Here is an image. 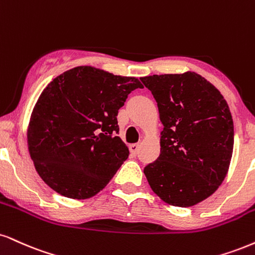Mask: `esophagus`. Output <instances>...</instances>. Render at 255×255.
<instances>
[{
  "instance_id": "obj_1",
  "label": "esophagus",
  "mask_w": 255,
  "mask_h": 255,
  "mask_svg": "<svg viewBox=\"0 0 255 255\" xmlns=\"http://www.w3.org/2000/svg\"><path fill=\"white\" fill-rule=\"evenodd\" d=\"M139 149H140L139 145H130L129 146V151L133 155H136L137 153H139Z\"/></svg>"
}]
</instances>
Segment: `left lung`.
Wrapping results in <instances>:
<instances>
[{
  "instance_id": "8db88e82",
  "label": "left lung",
  "mask_w": 255,
  "mask_h": 255,
  "mask_svg": "<svg viewBox=\"0 0 255 255\" xmlns=\"http://www.w3.org/2000/svg\"><path fill=\"white\" fill-rule=\"evenodd\" d=\"M158 103L160 154L143 173L155 195L192 207L222 184L233 155L234 124L228 103L196 72L141 77Z\"/></svg>"
}]
</instances>
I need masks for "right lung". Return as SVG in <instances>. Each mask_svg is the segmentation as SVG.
I'll use <instances>...</instances> for the list:
<instances>
[{
    "instance_id": "1",
    "label": "right lung",
    "mask_w": 255,
    "mask_h": 255,
    "mask_svg": "<svg viewBox=\"0 0 255 255\" xmlns=\"http://www.w3.org/2000/svg\"><path fill=\"white\" fill-rule=\"evenodd\" d=\"M136 77L77 66L58 76L36 101L27 143L36 172L64 197L88 199L107 186L129 155L119 133V109Z\"/></svg>"
}]
</instances>
